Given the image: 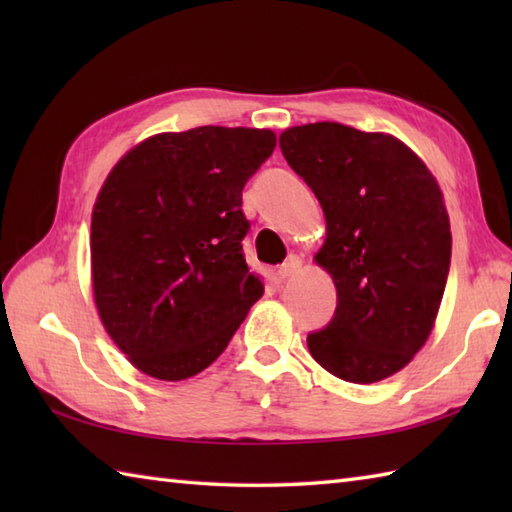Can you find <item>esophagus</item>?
Wrapping results in <instances>:
<instances>
[{"label":"esophagus","instance_id":"obj_1","mask_svg":"<svg viewBox=\"0 0 512 512\" xmlns=\"http://www.w3.org/2000/svg\"><path fill=\"white\" fill-rule=\"evenodd\" d=\"M299 270H301V259L297 255H290L286 262L279 266L277 273H279L281 279H290V277H295Z\"/></svg>","mask_w":512,"mask_h":512}]
</instances>
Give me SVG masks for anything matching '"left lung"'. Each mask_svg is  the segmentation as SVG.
I'll use <instances>...</instances> for the list:
<instances>
[{
  "label": "left lung",
  "instance_id": "1",
  "mask_svg": "<svg viewBox=\"0 0 512 512\" xmlns=\"http://www.w3.org/2000/svg\"><path fill=\"white\" fill-rule=\"evenodd\" d=\"M288 165L325 215L314 255L334 281L330 325L308 334L314 361L347 383L394 376L427 343L451 266V224L436 176L402 140L339 123L288 127Z\"/></svg>",
  "mask_w": 512,
  "mask_h": 512
}]
</instances>
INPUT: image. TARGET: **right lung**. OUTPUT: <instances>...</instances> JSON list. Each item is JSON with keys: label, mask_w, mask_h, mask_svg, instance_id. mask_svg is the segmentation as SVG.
I'll return each mask as SVG.
<instances>
[{"label": "right lung", "mask_w": 512, "mask_h": 512, "mask_svg": "<svg viewBox=\"0 0 512 512\" xmlns=\"http://www.w3.org/2000/svg\"><path fill=\"white\" fill-rule=\"evenodd\" d=\"M275 145L270 129L204 125L149 136L107 173L92 209V295L138 372L200 374L262 299L242 253V189Z\"/></svg>", "instance_id": "add662e5"}]
</instances>
